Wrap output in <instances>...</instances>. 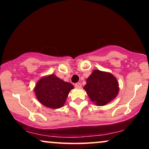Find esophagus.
Masks as SVG:
<instances>
[{
    "mask_svg": "<svg viewBox=\"0 0 149 149\" xmlns=\"http://www.w3.org/2000/svg\"><path fill=\"white\" fill-rule=\"evenodd\" d=\"M74 86L76 88L79 89L81 88V84H80V83H76V84H74Z\"/></svg>",
    "mask_w": 149,
    "mask_h": 149,
    "instance_id": "34e87169",
    "label": "esophagus"
}]
</instances>
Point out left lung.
<instances>
[{"mask_svg":"<svg viewBox=\"0 0 149 149\" xmlns=\"http://www.w3.org/2000/svg\"><path fill=\"white\" fill-rule=\"evenodd\" d=\"M86 82L84 90L90 100L97 106L109 103L118 93V83L110 73L94 70Z\"/></svg>","mask_w":149,"mask_h":149,"instance_id":"8db88e82","label":"left lung"}]
</instances>
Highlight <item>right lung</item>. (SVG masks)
<instances>
[{
	"label": "right lung",
	"instance_id": "right-lung-1",
	"mask_svg": "<svg viewBox=\"0 0 149 149\" xmlns=\"http://www.w3.org/2000/svg\"><path fill=\"white\" fill-rule=\"evenodd\" d=\"M73 85L57 78L54 74L42 77L34 88L38 100L50 109H59L64 105Z\"/></svg>",
	"mask_w": 149,
	"mask_h": 149
}]
</instances>
